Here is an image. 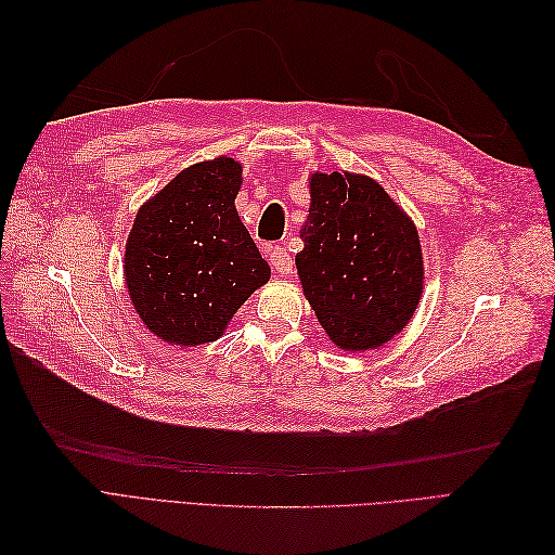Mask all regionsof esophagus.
<instances>
[{
    "label": "esophagus",
    "mask_w": 555,
    "mask_h": 555,
    "mask_svg": "<svg viewBox=\"0 0 555 555\" xmlns=\"http://www.w3.org/2000/svg\"><path fill=\"white\" fill-rule=\"evenodd\" d=\"M268 257H271V266L275 268V271H278L282 278H287V275L292 273L294 261H292V257H289L287 247L275 245V247L268 249Z\"/></svg>",
    "instance_id": "obj_1"
}]
</instances>
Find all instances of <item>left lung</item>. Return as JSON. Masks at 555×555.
<instances>
[{
    "instance_id": "1",
    "label": "left lung",
    "mask_w": 555,
    "mask_h": 555,
    "mask_svg": "<svg viewBox=\"0 0 555 555\" xmlns=\"http://www.w3.org/2000/svg\"><path fill=\"white\" fill-rule=\"evenodd\" d=\"M304 294L335 347L377 349L408 326L424 292L414 222L379 182L359 173H312Z\"/></svg>"
}]
</instances>
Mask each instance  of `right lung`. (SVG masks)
Segmentation results:
<instances>
[{
  "label": "right lung",
  "mask_w": 555,
  "mask_h": 555,
  "mask_svg": "<svg viewBox=\"0 0 555 555\" xmlns=\"http://www.w3.org/2000/svg\"><path fill=\"white\" fill-rule=\"evenodd\" d=\"M243 166L231 157L180 171L141 206L125 247L133 310L159 340L215 343L271 278L236 210Z\"/></svg>",
  "instance_id": "1"
}]
</instances>
